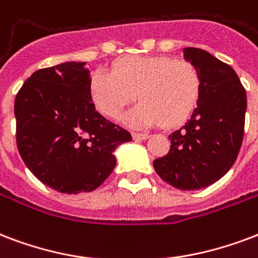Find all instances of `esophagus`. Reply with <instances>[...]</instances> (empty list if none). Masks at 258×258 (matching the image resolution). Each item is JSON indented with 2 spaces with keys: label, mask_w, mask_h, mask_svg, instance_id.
Listing matches in <instances>:
<instances>
[{
  "label": "esophagus",
  "mask_w": 258,
  "mask_h": 258,
  "mask_svg": "<svg viewBox=\"0 0 258 258\" xmlns=\"http://www.w3.org/2000/svg\"><path fill=\"white\" fill-rule=\"evenodd\" d=\"M150 137L149 134H143V133H133V138L135 141H145L147 138Z\"/></svg>",
  "instance_id": "1"
}]
</instances>
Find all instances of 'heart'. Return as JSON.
Segmentation results:
<instances>
[{"instance_id":"heart-1","label":"heart","mask_w":258,"mask_h":258,"mask_svg":"<svg viewBox=\"0 0 258 258\" xmlns=\"http://www.w3.org/2000/svg\"><path fill=\"white\" fill-rule=\"evenodd\" d=\"M112 73L92 78V100L101 113L117 119L138 96L142 101L128 115L135 125L174 127L189 117L200 97V76L194 64L168 56H127Z\"/></svg>"}]
</instances>
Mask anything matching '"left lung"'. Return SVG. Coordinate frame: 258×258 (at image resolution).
<instances>
[{"mask_svg":"<svg viewBox=\"0 0 258 258\" xmlns=\"http://www.w3.org/2000/svg\"><path fill=\"white\" fill-rule=\"evenodd\" d=\"M200 76V97L170 150L154 160L157 174L177 189H202L229 172L242 145L246 92L233 68L200 48H184Z\"/></svg>","mask_w":258,"mask_h":258,"instance_id":"1","label":"left lung"}]
</instances>
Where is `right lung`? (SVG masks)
<instances>
[{
    "label": "right lung",
    "instance_id": "right-lung-1",
    "mask_svg": "<svg viewBox=\"0 0 258 258\" xmlns=\"http://www.w3.org/2000/svg\"><path fill=\"white\" fill-rule=\"evenodd\" d=\"M85 62L40 69L15 100L16 142L37 180L62 194L90 192L115 169L113 151L131 134L96 111Z\"/></svg>",
    "mask_w": 258,
    "mask_h": 258
}]
</instances>
